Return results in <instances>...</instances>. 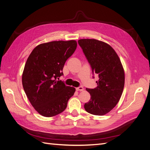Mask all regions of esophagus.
<instances>
[{
	"label": "esophagus",
	"instance_id": "34e87169",
	"mask_svg": "<svg viewBox=\"0 0 150 150\" xmlns=\"http://www.w3.org/2000/svg\"><path fill=\"white\" fill-rule=\"evenodd\" d=\"M76 91H84V88L82 87V86H80V87L76 88Z\"/></svg>",
	"mask_w": 150,
	"mask_h": 150
}]
</instances>
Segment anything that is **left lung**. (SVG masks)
<instances>
[{
    "mask_svg": "<svg viewBox=\"0 0 150 150\" xmlns=\"http://www.w3.org/2000/svg\"><path fill=\"white\" fill-rule=\"evenodd\" d=\"M79 46L99 79L97 87L88 89L90 100L84 109L94 115L103 116L119 102L125 86V71L120 59L110 45L94 39L78 40Z\"/></svg>",
    "mask_w": 150,
    "mask_h": 150,
    "instance_id": "obj_1",
    "label": "left lung"
}]
</instances>
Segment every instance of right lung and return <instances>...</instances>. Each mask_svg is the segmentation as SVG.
Returning <instances> with one entry per match:
<instances>
[{
  "instance_id": "right-lung-1",
  "label": "right lung",
  "mask_w": 150,
  "mask_h": 150,
  "mask_svg": "<svg viewBox=\"0 0 150 150\" xmlns=\"http://www.w3.org/2000/svg\"><path fill=\"white\" fill-rule=\"evenodd\" d=\"M77 47L75 40L40 44L31 52L22 76L27 97L38 113L52 117L65 110L76 89L57 81L66 61Z\"/></svg>"
}]
</instances>
